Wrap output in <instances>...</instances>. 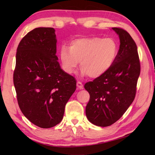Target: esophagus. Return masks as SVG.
<instances>
[{
    "instance_id": "esophagus-1",
    "label": "esophagus",
    "mask_w": 155,
    "mask_h": 155,
    "mask_svg": "<svg viewBox=\"0 0 155 155\" xmlns=\"http://www.w3.org/2000/svg\"><path fill=\"white\" fill-rule=\"evenodd\" d=\"M77 86L78 88H79V89H83V84H82V83H81V82H79V81L77 82Z\"/></svg>"
}]
</instances>
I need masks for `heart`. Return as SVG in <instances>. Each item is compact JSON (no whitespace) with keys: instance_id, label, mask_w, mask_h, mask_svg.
Instances as JSON below:
<instances>
[{"instance_id":"1","label":"heart","mask_w":155,"mask_h":155,"mask_svg":"<svg viewBox=\"0 0 155 155\" xmlns=\"http://www.w3.org/2000/svg\"><path fill=\"white\" fill-rule=\"evenodd\" d=\"M117 52V44L113 38L84 37L71 41L69 48L62 46L60 58L68 73H72L81 61V74L97 78L109 70Z\"/></svg>"}]
</instances>
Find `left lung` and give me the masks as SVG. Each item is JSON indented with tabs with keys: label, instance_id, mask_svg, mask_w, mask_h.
I'll return each mask as SVG.
<instances>
[{
	"label": "left lung",
	"instance_id": "obj_1",
	"mask_svg": "<svg viewBox=\"0 0 155 155\" xmlns=\"http://www.w3.org/2000/svg\"><path fill=\"white\" fill-rule=\"evenodd\" d=\"M120 39L119 50L109 70L84 84L90 94L86 116L98 127L113 124L123 116L136 94L140 66L133 38L120 28H112Z\"/></svg>",
	"mask_w": 155,
	"mask_h": 155
}]
</instances>
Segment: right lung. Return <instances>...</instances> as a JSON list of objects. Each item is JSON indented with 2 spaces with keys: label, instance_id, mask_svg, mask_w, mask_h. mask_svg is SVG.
<instances>
[{
  "label": "right lung",
  "instance_id": "right-lung-1",
  "mask_svg": "<svg viewBox=\"0 0 155 155\" xmlns=\"http://www.w3.org/2000/svg\"><path fill=\"white\" fill-rule=\"evenodd\" d=\"M57 42L53 28H36L16 50L13 82L19 107L32 123L43 128L61 123L77 88L75 78L58 62Z\"/></svg>",
  "mask_w": 155,
  "mask_h": 155
}]
</instances>
